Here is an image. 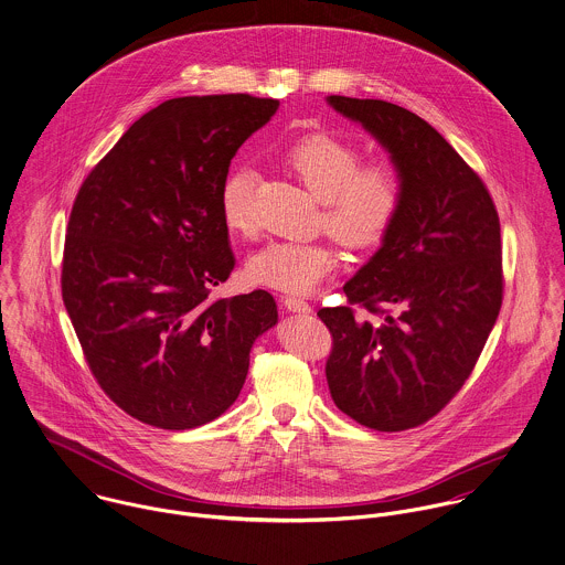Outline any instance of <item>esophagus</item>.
<instances>
[{
    "instance_id": "esophagus-1",
    "label": "esophagus",
    "mask_w": 565,
    "mask_h": 565,
    "mask_svg": "<svg viewBox=\"0 0 565 565\" xmlns=\"http://www.w3.org/2000/svg\"><path fill=\"white\" fill-rule=\"evenodd\" d=\"M281 303H284V306H286V310H290V312H312V306H310L308 301H303V299H297V297H284V299H281Z\"/></svg>"
}]
</instances>
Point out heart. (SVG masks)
<instances>
[{
	"mask_svg": "<svg viewBox=\"0 0 565 565\" xmlns=\"http://www.w3.org/2000/svg\"><path fill=\"white\" fill-rule=\"evenodd\" d=\"M284 164L320 199L318 223L347 249L376 247L394 227L405 180L390 160H364L360 145L331 136L310 134L286 147ZM255 171L234 167L221 184V218L238 236L255 234ZM338 266V253L327 241H273L253 253L245 266L255 286L306 295Z\"/></svg>",
	"mask_w": 565,
	"mask_h": 565,
	"instance_id": "1",
	"label": "heart"
}]
</instances>
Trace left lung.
<instances>
[{"label":"left lung","instance_id":"obj_1","mask_svg":"<svg viewBox=\"0 0 565 565\" xmlns=\"http://www.w3.org/2000/svg\"><path fill=\"white\" fill-rule=\"evenodd\" d=\"M327 102L390 151L405 199L381 249L344 286L349 306L318 310L333 340L324 375L338 409L360 425L414 429L472 375L501 312L499 212L477 171L418 115L381 99Z\"/></svg>","mask_w":565,"mask_h":565}]
</instances>
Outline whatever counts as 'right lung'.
I'll return each instance as SVG.
<instances>
[{
  "mask_svg": "<svg viewBox=\"0 0 565 565\" xmlns=\"http://www.w3.org/2000/svg\"><path fill=\"white\" fill-rule=\"evenodd\" d=\"M277 99L178 97L142 115L86 175L64 238L63 301L99 387L169 431L218 418L241 394L266 290L210 299L234 270L221 218L232 158Z\"/></svg>",
  "mask_w": 565,
  "mask_h": 565,
  "instance_id": "1",
  "label": "right lung"
}]
</instances>
